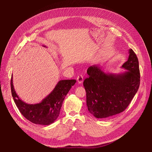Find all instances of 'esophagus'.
<instances>
[{
    "mask_svg": "<svg viewBox=\"0 0 152 152\" xmlns=\"http://www.w3.org/2000/svg\"><path fill=\"white\" fill-rule=\"evenodd\" d=\"M77 80L79 83H82L83 81V77L82 75H79L77 77Z\"/></svg>",
    "mask_w": 152,
    "mask_h": 152,
    "instance_id": "34e87169",
    "label": "esophagus"
}]
</instances>
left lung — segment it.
Segmentation results:
<instances>
[{"mask_svg":"<svg viewBox=\"0 0 152 152\" xmlns=\"http://www.w3.org/2000/svg\"><path fill=\"white\" fill-rule=\"evenodd\" d=\"M127 61L120 74L106 73L99 66L87 70L89 77L83 81L88 110L97 118H107L124 111L138 91L140 73L138 58L129 50Z\"/></svg>","mask_w":152,"mask_h":152,"instance_id":"8db88e82","label":"left lung"}]
</instances>
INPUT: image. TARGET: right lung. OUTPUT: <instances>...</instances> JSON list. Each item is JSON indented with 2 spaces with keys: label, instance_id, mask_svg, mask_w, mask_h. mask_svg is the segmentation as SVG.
Returning <instances> with one entry per match:
<instances>
[{
  "label": "right lung",
  "instance_id": "obj_1",
  "mask_svg": "<svg viewBox=\"0 0 152 152\" xmlns=\"http://www.w3.org/2000/svg\"><path fill=\"white\" fill-rule=\"evenodd\" d=\"M76 82V80L75 79L59 80L53 90L42 102L31 104L21 100L16 94L13 86L12 75L11 93L18 110L27 120L37 124L49 125L58 117L65 97Z\"/></svg>",
  "mask_w": 152,
  "mask_h": 152
}]
</instances>
